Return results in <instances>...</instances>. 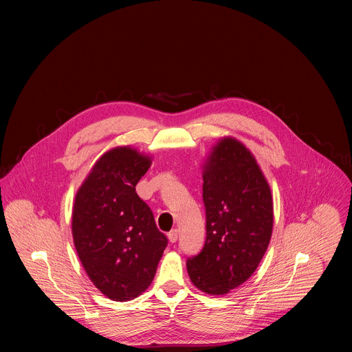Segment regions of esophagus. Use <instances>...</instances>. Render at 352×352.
I'll use <instances>...</instances> for the list:
<instances>
[{
    "instance_id": "34e87169",
    "label": "esophagus",
    "mask_w": 352,
    "mask_h": 352,
    "mask_svg": "<svg viewBox=\"0 0 352 352\" xmlns=\"http://www.w3.org/2000/svg\"><path fill=\"white\" fill-rule=\"evenodd\" d=\"M167 236H168V241H170L171 243H175L177 239H178V231H177V230H173V231H170V232L167 234Z\"/></svg>"
}]
</instances>
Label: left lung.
<instances>
[{
    "label": "left lung",
    "instance_id": "left-lung-1",
    "mask_svg": "<svg viewBox=\"0 0 352 352\" xmlns=\"http://www.w3.org/2000/svg\"><path fill=\"white\" fill-rule=\"evenodd\" d=\"M202 177L206 242L186 269L200 291L224 295L258 269L273 232V197L255 156L231 136L212 147Z\"/></svg>",
    "mask_w": 352,
    "mask_h": 352
}]
</instances>
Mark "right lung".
Here are the masks:
<instances>
[{
  "label": "right lung",
  "mask_w": 352,
  "mask_h": 352,
  "mask_svg": "<svg viewBox=\"0 0 352 352\" xmlns=\"http://www.w3.org/2000/svg\"><path fill=\"white\" fill-rule=\"evenodd\" d=\"M152 157L129 146L110 148L76 192L72 236L82 266L96 288L118 302L152 284L167 238L135 186Z\"/></svg>",
  "instance_id": "obj_1"
}]
</instances>
